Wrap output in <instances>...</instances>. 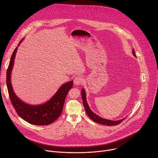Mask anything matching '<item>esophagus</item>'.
I'll use <instances>...</instances> for the list:
<instances>
[{"label":"esophagus","mask_w":158,"mask_h":158,"mask_svg":"<svg viewBox=\"0 0 158 158\" xmlns=\"http://www.w3.org/2000/svg\"><path fill=\"white\" fill-rule=\"evenodd\" d=\"M84 82V79L80 77V76H77L75 77L74 80V83L75 85H81Z\"/></svg>","instance_id":"1"}]
</instances>
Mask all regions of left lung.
Returning <instances> with one entry per match:
<instances>
[{"label":"left lung","instance_id":"left-lung-1","mask_svg":"<svg viewBox=\"0 0 158 158\" xmlns=\"http://www.w3.org/2000/svg\"><path fill=\"white\" fill-rule=\"evenodd\" d=\"M132 54L135 57H136V54H135V52H134V49L132 50ZM81 95H82V101H83V105H84V109L85 110L86 113H87V116L90 118H91L93 121H94L97 123L103 124V125H106V126H116V125L120 124L124 120L125 118L121 119V120H118V121H110V120L105 119L102 118H100L99 116H98L96 114H94V112L91 109H90V108L87 104V102L86 101L85 93V91L84 89H82L81 91Z\"/></svg>","mask_w":158,"mask_h":158}]
</instances>
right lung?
Returning a JSON list of instances; mask_svg holds the SVG:
<instances>
[{"label":"right lung","mask_w":158,"mask_h":158,"mask_svg":"<svg viewBox=\"0 0 158 158\" xmlns=\"http://www.w3.org/2000/svg\"><path fill=\"white\" fill-rule=\"evenodd\" d=\"M21 41L19 43V45ZM17 50V47L12 54L7 70L6 77L8 93L12 104L17 114L27 123L37 126L50 124L54 122L61 114L65 98L69 90L73 87V81H71L64 84L54 96L45 104L32 106L24 103L16 96L10 82V74Z\"/></svg>","instance_id":"1"}]
</instances>
